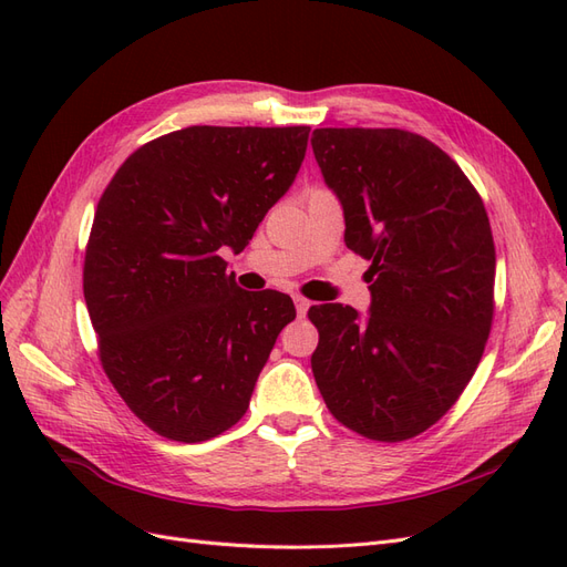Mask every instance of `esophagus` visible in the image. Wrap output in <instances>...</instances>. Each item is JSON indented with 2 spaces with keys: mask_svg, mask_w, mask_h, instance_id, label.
Here are the masks:
<instances>
[{
  "mask_svg": "<svg viewBox=\"0 0 567 567\" xmlns=\"http://www.w3.org/2000/svg\"><path fill=\"white\" fill-rule=\"evenodd\" d=\"M293 302H296V310H298V317H305L307 310H310V300L302 298V296H293Z\"/></svg>",
  "mask_w": 567,
  "mask_h": 567,
  "instance_id": "1",
  "label": "esophagus"
}]
</instances>
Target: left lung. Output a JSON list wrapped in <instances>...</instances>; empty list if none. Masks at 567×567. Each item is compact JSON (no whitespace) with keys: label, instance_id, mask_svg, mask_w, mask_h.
I'll use <instances>...</instances> for the list:
<instances>
[{"label":"left lung","instance_id":"obj_1","mask_svg":"<svg viewBox=\"0 0 567 567\" xmlns=\"http://www.w3.org/2000/svg\"><path fill=\"white\" fill-rule=\"evenodd\" d=\"M312 151L371 262V305L310 307L312 373L331 414L400 442L440 421L468 385L494 315V241L483 198L433 142L404 130L321 127Z\"/></svg>","mask_w":567,"mask_h":567}]
</instances>
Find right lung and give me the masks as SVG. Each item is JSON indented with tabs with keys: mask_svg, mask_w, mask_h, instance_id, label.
Wrapping results in <instances>:
<instances>
[{
	"mask_svg": "<svg viewBox=\"0 0 567 567\" xmlns=\"http://www.w3.org/2000/svg\"><path fill=\"white\" fill-rule=\"evenodd\" d=\"M310 127L194 125L120 165L84 252V302L120 398L151 431L203 442L246 414L293 300L238 288L241 252L296 182Z\"/></svg>",
	"mask_w": 567,
	"mask_h": 567,
	"instance_id": "obj_1",
	"label": "right lung"
}]
</instances>
